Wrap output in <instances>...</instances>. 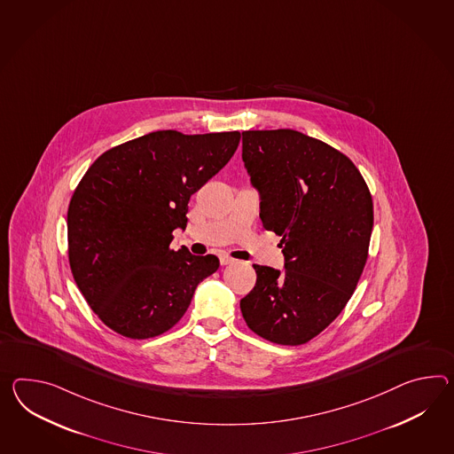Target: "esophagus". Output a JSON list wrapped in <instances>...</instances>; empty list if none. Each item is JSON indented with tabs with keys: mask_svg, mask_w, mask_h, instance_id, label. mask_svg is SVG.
Listing matches in <instances>:
<instances>
[{
	"mask_svg": "<svg viewBox=\"0 0 454 454\" xmlns=\"http://www.w3.org/2000/svg\"><path fill=\"white\" fill-rule=\"evenodd\" d=\"M220 262H222V266H228V264L234 262V259L228 254H222L220 255Z\"/></svg>",
	"mask_w": 454,
	"mask_h": 454,
	"instance_id": "1",
	"label": "esophagus"
}]
</instances>
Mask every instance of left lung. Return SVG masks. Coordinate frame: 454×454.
Here are the masks:
<instances>
[{"mask_svg": "<svg viewBox=\"0 0 454 454\" xmlns=\"http://www.w3.org/2000/svg\"><path fill=\"white\" fill-rule=\"evenodd\" d=\"M243 160L261 193L259 216L286 257L284 272L253 266L244 320L270 343H309L343 311L364 270L371 192L348 155L294 129L244 131Z\"/></svg>", "mask_w": 454, "mask_h": 454, "instance_id": "left-lung-1", "label": "left lung"}]
</instances>
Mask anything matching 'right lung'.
Segmentation results:
<instances>
[{
  "label": "right lung",
  "mask_w": 454,
  "mask_h": 454,
  "mask_svg": "<svg viewBox=\"0 0 454 454\" xmlns=\"http://www.w3.org/2000/svg\"><path fill=\"white\" fill-rule=\"evenodd\" d=\"M239 131H155L114 145L90 166L67 211L77 287L113 332L147 340L168 332L195 288L218 270L213 254L174 251L188 201L228 164Z\"/></svg>",
  "instance_id": "obj_1"
}]
</instances>
